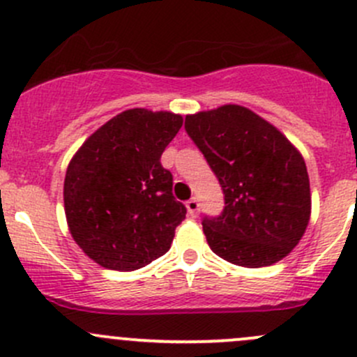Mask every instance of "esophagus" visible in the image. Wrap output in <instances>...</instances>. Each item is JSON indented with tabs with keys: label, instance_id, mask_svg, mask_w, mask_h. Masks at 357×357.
<instances>
[{
	"label": "esophagus",
	"instance_id": "1",
	"mask_svg": "<svg viewBox=\"0 0 357 357\" xmlns=\"http://www.w3.org/2000/svg\"><path fill=\"white\" fill-rule=\"evenodd\" d=\"M186 208H188V214L192 215V218H197L199 215V211H200V204L197 199H190L186 202Z\"/></svg>",
	"mask_w": 357,
	"mask_h": 357
}]
</instances>
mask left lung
Segmentation results:
<instances>
[{
    "label": "left lung",
    "instance_id": "left-lung-1",
    "mask_svg": "<svg viewBox=\"0 0 357 357\" xmlns=\"http://www.w3.org/2000/svg\"><path fill=\"white\" fill-rule=\"evenodd\" d=\"M185 129L225 193L221 215L202 221L212 252L243 268L287 257L311 218L301 152L275 126L242 105L186 115Z\"/></svg>",
    "mask_w": 357,
    "mask_h": 357
}]
</instances>
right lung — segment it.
Segmentation results:
<instances>
[{
  "mask_svg": "<svg viewBox=\"0 0 357 357\" xmlns=\"http://www.w3.org/2000/svg\"><path fill=\"white\" fill-rule=\"evenodd\" d=\"M183 126L172 112L129 109L96 129L68 162L63 205L72 238L96 264L135 271L171 248L186 207L160 155Z\"/></svg>",
  "mask_w": 357,
  "mask_h": 357,
  "instance_id": "obj_1",
  "label": "right lung"
}]
</instances>
